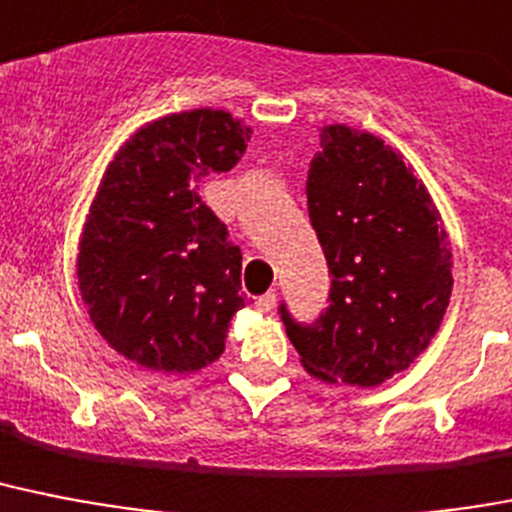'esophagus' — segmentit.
<instances>
[{
  "instance_id": "obj_1",
  "label": "esophagus",
  "mask_w": 512,
  "mask_h": 512,
  "mask_svg": "<svg viewBox=\"0 0 512 512\" xmlns=\"http://www.w3.org/2000/svg\"><path fill=\"white\" fill-rule=\"evenodd\" d=\"M276 292H268V294H263V297H257V310H260V313H270V310H273V307H276Z\"/></svg>"
}]
</instances>
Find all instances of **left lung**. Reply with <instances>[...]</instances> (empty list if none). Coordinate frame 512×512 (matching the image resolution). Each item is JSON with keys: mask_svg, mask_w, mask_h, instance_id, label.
Returning <instances> with one entry per match:
<instances>
[{"mask_svg": "<svg viewBox=\"0 0 512 512\" xmlns=\"http://www.w3.org/2000/svg\"><path fill=\"white\" fill-rule=\"evenodd\" d=\"M305 191L331 289L313 323H299L281 302L286 334L307 371L328 384H384L429 347L450 305L442 218L392 147L347 126L321 131Z\"/></svg>", "mask_w": 512, "mask_h": 512, "instance_id": "obj_1", "label": "left lung"}]
</instances>
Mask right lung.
Returning a JSON list of instances; mask_svg holds the SVG:
<instances>
[{
    "label": "right lung",
    "instance_id": "obj_1",
    "mask_svg": "<svg viewBox=\"0 0 512 512\" xmlns=\"http://www.w3.org/2000/svg\"><path fill=\"white\" fill-rule=\"evenodd\" d=\"M223 110L149 123L110 162L83 226L78 286L112 350L165 373L199 371L226 347L244 307L242 252L202 202L249 141Z\"/></svg>",
    "mask_w": 512,
    "mask_h": 512
}]
</instances>
